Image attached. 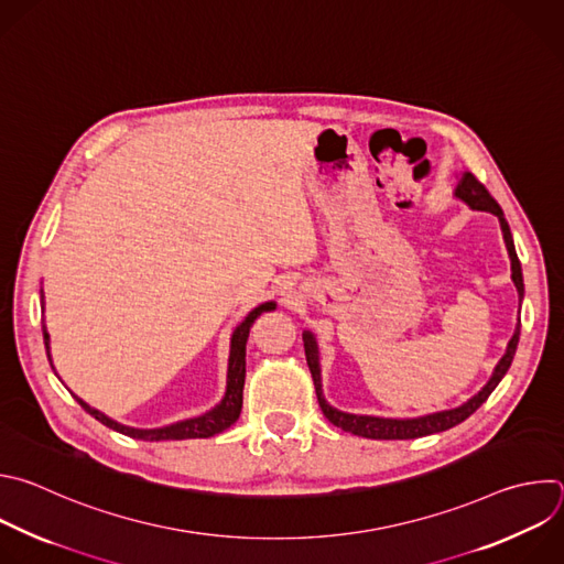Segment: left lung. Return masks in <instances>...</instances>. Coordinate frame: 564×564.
Here are the masks:
<instances>
[{
	"label": "left lung",
	"instance_id": "1",
	"mask_svg": "<svg viewBox=\"0 0 564 564\" xmlns=\"http://www.w3.org/2000/svg\"><path fill=\"white\" fill-rule=\"evenodd\" d=\"M456 195L460 199H465L471 208L476 210H487V213H494L498 215L500 219V229H502V236H505V245H507V251H509V258H511V280L518 289V295L522 300L524 295V284H522V269H520V260L516 256V247H513V238H511V231H509V224L505 219V213L500 208V204L491 197V193L485 188L482 182L476 180L474 173H465L460 177V184L456 188ZM302 340H304V354H306V365L311 369V378H313V384H315V395H317V402H319V409L322 413L326 415V420L330 424H335L337 429L343 431H349L354 435H360V437H371V440H413V437H422V435H431V433H440V431H446L452 429L460 422H465L471 413H476L482 402H487V398L491 395V391L500 384V380L505 378V373L509 371L511 362H513V356H516V349H518V340H520V324L516 326V333L509 340V347H507V354L502 356V360L498 362L491 380L487 382V387L474 395L469 402H465L463 406L458 409H448V411H440V413H431V415H422V417H406V420H393V417H373V415H354V413H343L333 409L330 404H326L324 395H322V380H319V362H317V345H315V337L306 330L302 333Z\"/></svg>",
	"mask_w": 564,
	"mask_h": 564
}]
</instances>
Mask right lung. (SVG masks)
Wrapping results in <instances>:
<instances>
[{"label":"right lung","mask_w":564,"mask_h":564,"mask_svg":"<svg viewBox=\"0 0 564 564\" xmlns=\"http://www.w3.org/2000/svg\"><path fill=\"white\" fill-rule=\"evenodd\" d=\"M275 308L273 302H264L258 308H253L247 319L236 328L234 337H231V358H229V378H227V395L224 400L210 409L208 413L199 415V417H191L171 426H162V429H131L124 424H118L116 420L106 417L104 413L95 411L93 406H88L86 402H82L79 398H75L82 409L86 413H90L95 420H99L101 424H106L108 429L138 437V440H149V442H160V440H191V437H210L215 433H221L224 429H229L242 411V389H245V378H247V340H249V330L256 322L258 315H262L264 311ZM44 345H46V354L51 360V351H48V333L44 326Z\"/></svg>","instance_id":"obj_1"}]
</instances>
